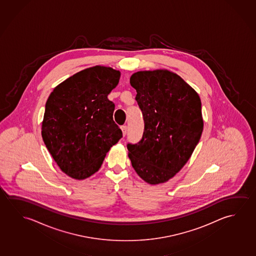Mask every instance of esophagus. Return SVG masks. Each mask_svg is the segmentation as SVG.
<instances>
[{
    "label": "esophagus",
    "mask_w": 256,
    "mask_h": 256,
    "mask_svg": "<svg viewBox=\"0 0 256 256\" xmlns=\"http://www.w3.org/2000/svg\"><path fill=\"white\" fill-rule=\"evenodd\" d=\"M121 130H122V135L124 136V135H126V132H127V126H121Z\"/></svg>",
    "instance_id": "1"
}]
</instances>
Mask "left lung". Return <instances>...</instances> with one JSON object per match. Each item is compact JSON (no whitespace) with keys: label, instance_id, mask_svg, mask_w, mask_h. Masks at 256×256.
<instances>
[{"label":"left lung","instance_id":"left-lung-1","mask_svg":"<svg viewBox=\"0 0 256 256\" xmlns=\"http://www.w3.org/2000/svg\"><path fill=\"white\" fill-rule=\"evenodd\" d=\"M130 86L143 114L140 142L127 145L128 156L145 182H167L182 169L201 138L204 120L199 95L168 69L132 74Z\"/></svg>","mask_w":256,"mask_h":256}]
</instances>
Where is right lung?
Returning <instances> with one entry per match:
<instances>
[{
  "instance_id": "1",
  "label": "right lung",
  "mask_w": 256,
  "mask_h": 256,
  "mask_svg": "<svg viewBox=\"0 0 256 256\" xmlns=\"http://www.w3.org/2000/svg\"><path fill=\"white\" fill-rule=\"evenodd\" d=\"M119 70L94 66L56 86L45 105L42 137L64 174L84 180L102 166L111 146L122 138L108 95L118 86Z\"/></svg>"
}]
</instances>
